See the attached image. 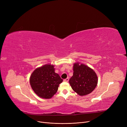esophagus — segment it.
<instances>
[{
    "mask_svg": "<svg viewBox=\"0 0 127 127\" xmlns=\"http://www.w3.org/2000/svg\"><path fill=\"white\" fill-rule=\"evenodd\" d=\"M68 81H69V78H67L66 79H65L64 80V82H67Z\"/></svg>",
    "mask_w": 127,
    "mask_h": 127,
    "instance_id": "esophagus-1",
    "label": "esophagus"
}]
</instances>
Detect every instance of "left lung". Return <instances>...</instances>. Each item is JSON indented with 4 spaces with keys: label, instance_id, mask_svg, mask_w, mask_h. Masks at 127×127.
Listing matches in <instances>:
<instances>
[{
    "label": "left lung",
    "instance_id": "1",
    "mask_svg": "<svg viewBox=\"0 0 127 127\" xmlns=\"http://www.w3.org/2000/svg\"><path fill=\"white\" fill-rule=\"evenodd\" d=\"M73 76L69 79L72 89L80 96H85L92 93L98 83L96 72L87 65L75 63L73 66Z\"/></svg>",
    "mask_w": 127,
    "mask_h": 127
}]
</instances>
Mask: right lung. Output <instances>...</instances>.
<instances>
[{
  "mask_svg": "<svg viewBox=\"0 0 127 127\" xmlns=\"http://www.w3.org/2000/svg\"><path fill=\"white\" fill-rule=\"evenodd\" d=\"M63 79L55 72L54 65L46 64L37 68L30 78L31 88L39 97L50 99L57 93Z\"/></svg>",
  "mask_w": 127,
  "mask_h": 127,
  "instance_id": "1",
  "label": "right lung"
}]
</instances>
